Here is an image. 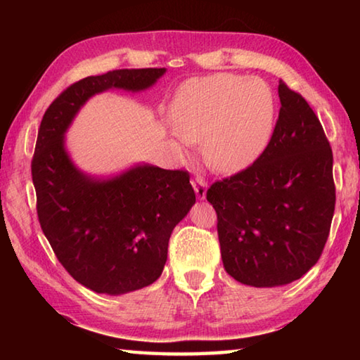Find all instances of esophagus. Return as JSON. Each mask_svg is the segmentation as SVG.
Instances as JSON below:
<instances>
[{
  "label": "esophagus",
  "instance_id": "obj_1",
  "mask_svg": "<svg viewBox=\"0 0 360 360\" xmlns=\"http://www.w3.org/2000/svg\"><path fill=\"white\" fill-rule=\"evenodd\" d=\"M192 187H193L195 195H197L198 200L206 198V191H208V186H206V181L203 178H195L192 181Z\"/></svg>",
  "mask_w": 360,
  "mask_h": 360
}]
</instances>
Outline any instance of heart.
I'll return each instance as SVG.
<instances>
[{"mask_svg":"<svg viewBox=\"0 0 360 360\" xmlns=\"http://www.w3.org/2000/svg\"><path fill=\"white\" fill-rule=\"evenodd\" d=\"M169 117L181 141L202 143L206 165L230 174L251 165L264 149L275 120V96L262 79L219 72L182 85Z\"/></svg>","mask_w":360,"mask_h":360,"instance_id":"heart-1","label":"heart"}]
</instances>
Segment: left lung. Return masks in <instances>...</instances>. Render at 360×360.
Wrapping results in <instances>:
<instances>
[{
  "instance_id": "8db88e82",
  "label": "left lung",
  "mask_w": 360,
  "mask_h": 360,
  "mask_svg": "<svg viewBox=\"0 0 360 360\" xmlns=\"http://www.w3.org/2000/svg\"><path fill=\"white\" fill-rule=\"evenodd\" d=\"M278 94L279 117L262 155L206 193L225 271L252 288L300 279L319 260L335 211L333 155L321 122L284 82Z\"/></svg>"
}]
</instances>
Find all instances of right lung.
I'll return each mask as SVG.
<instances>
[{
	"label": "right lung",
	"mask_w": 360,
	"mask_h": 360,
	"mask_svg": "<svg viewBox=\"0 0 360 360\" xmlns=\"http://www.w3.org/2000/svg\"><path fill=\"white\" fill-rule=\"evenodd\" d=\"M167 68L114 70L72 84L47 108L32 163L38 217L60 264L96 294L124 295L157 281L173 229L195 205L188 173L136 163L114 176L82 172L66 131L92 96L138 94Z\"/></svg>",
	"instance_id": "add662e5"
}]
</instances>
